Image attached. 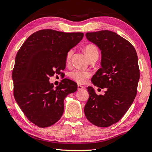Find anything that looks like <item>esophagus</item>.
Masks as SVG:
<instances>
[{
	"label": "esophagus",
	"mask_w": 152,
	"mask_h": 152,
	"mask_svg": "<svg viewBox=\"0 0 152 152\" xmlns=\"http://www.w3.org/2000/svg\"><path fill=\"white\" fill-rule=\"evenodd\" d=\"M77 88H78V90L79 91V90L83 89V88H85V87H83V86H82L81 85H77Z\"/></svg>",
	"instance_id": "esophagus-1"
}]
</instances>
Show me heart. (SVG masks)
I'll return each mask as SVG.
<instances>
[{
  "instance_id": "heart-1",
  "label": "heart",
  "mask_w": 152,
  "mask_h": 152,
  "mask_svg": "<svg viewBox=\"0 0 152 152\" xmlns=\"http://www.w3.org/2000/svg\"><path fill=\"white\" fill-rule=\"evenodd\" d=\"M84 51L86 55L91 59L94 56L99 55V51L97 48L93 44H88L84 48ZM73 53V50L71 49L68 51L66 56V62L69 63ZM69 76L74 81H75L78 83H84L87 81V79L91 76V73L89 71H84L80 69H75L71 71L69 73Z\"/></svg>"
}]
</instances>
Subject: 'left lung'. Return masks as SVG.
I'll return each mask as SVG.
<instances>
[{"label": "left lung", "mask_w": 152, "mask_h": 152, "mask_svg": "<svg viewBox=\"0 0 152 152\" xmlns=\"http://www.w3.org/2000/svg\"><path fill=\"white\" fill-rule=\"evenodd\" d=\"M88 41L101 51V68L91 79L94 85L106 88L104 95L88 87L89 98L84 108L85 116L93 124L108 127L121 120L132 104L140 79L135 48L115 32L101 30L87 32Z\"/></svg>", "instance_id": "left-lung-1"}]
</instances>
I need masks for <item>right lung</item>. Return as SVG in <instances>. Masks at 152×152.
Returning <instances> with one entry per match:
<instances>
[{"instance_id":"add662e5","label":"right lung","mask_w":152,"mask_h":152,"mask_svg":"<svg viewBox=\"0 0 152 152\" xmlns=\"http://www.w3.org/2000/svg\"><path fill=\"white\" fill-rule=\"evenodd\" d=\"M83 36L41 30L28 37L16 54L12 74L14 99L27 118L39 127L58 122L64 113L65 98L77 89L70 79H64L56 88L49 79L62 73L67 52Z\"/></svg>"}]
</instances>
